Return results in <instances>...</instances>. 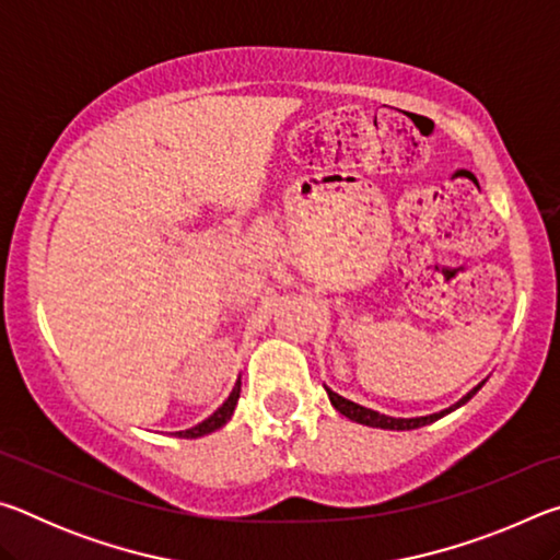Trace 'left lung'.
Wrapping results in <instances>:
<instances>
[{
  "mask_svg": "<svg viewBox=\"0 0 560 560\" xmlns=\"http://www.w3.org/2000/svg\"><path fill=\"white\" fill-rule=\"evenodd\" d=\"M481 385H485V383H479L477 387H474V390H469L457 405H452V407H447V410L434 412V415H428V417H390V415H381V412H375V410H368V407H363V405L346 400V397H340L338 393L330 390V387H326V393H328L330 405H334L340 415H346L348 420H353L358 424H368V428H381V430H417V428H424V424H430L434 420H440V417H444V415L452 412V410H457V407H462L464 402L471 400V397L477 395V390H479Z\"/></svg>",
  "mask_w": 560,
  "mask_h": 560,
  "instance_id": "1",
  "label": "left lung"
}]
</instances>
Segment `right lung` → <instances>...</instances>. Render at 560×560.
<instances>
[{
  "instance_id": "right-lung-1",
  "label": "right lung",
  "mask_w": 560,
  "mask_h": 560,
  "mask_svg": "<svg viewBox=\"0 0 560 560\" xmlns=\"http://www.w3.org/2000/svg\"><path fill=\"white\" fill-rule=\"evenodd\" d=\"M240 393H242V381H236V385H234V390L230 393V397H226L224 400V405L220 407V410H217L214 415H210L207 417L205 422H200V424H195L192 430H183V432H175L177 438H185V440H195V438H202V434H210V432H214V430H220L222 424H226V420H230L232 417V412H234V407H236V400H240Z\"/></svg>"
}]
</instances>
